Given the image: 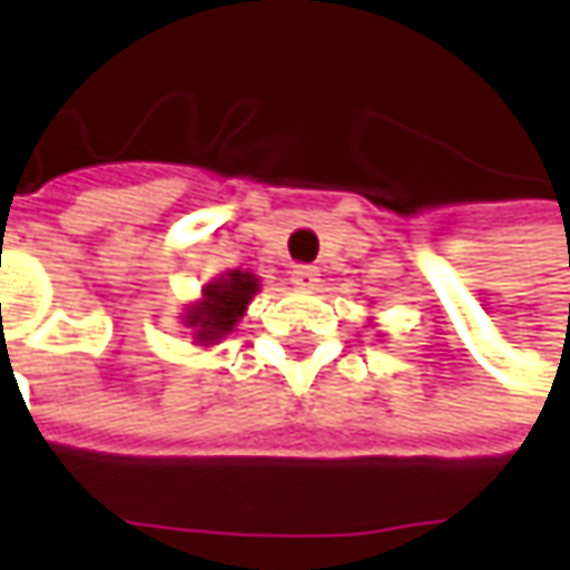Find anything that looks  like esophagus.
<instances>
[{
	"label": "esophagus",
	"mask_w": 570,
	"mask_h": 570,
	"mask_svg": "<svg viewBox=\"0 0 570 570\" xmlns=\"http://www.w3.org/2000/svg\"><path fill=\"white\" fill-rule=\"evenodd\" d=\"M289 281L299 289H315L321 284V271L312 268V265H296V268L289 271Z\"/></svg>",
	"instance_id": "34e87169"
}]
</instances>
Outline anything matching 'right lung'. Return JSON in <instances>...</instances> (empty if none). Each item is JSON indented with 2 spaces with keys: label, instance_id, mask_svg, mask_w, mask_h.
Segmentation results:
<instances>
[{
  "label": "right lung",
  "instance_id": "right-lung-1",
  "mask_svg": "<svg viewBox=\"0 0 570 570\" xmlns=\"http://www.w3.org/2000/svg\"><path fill=\"white\" fill-rule=\"evenodd\" d=\"M262 289L253 271H224L215 281L203 286V296L189 302L184 308V327H189V336L196 346H218L227 334H234L239 317L246 315L249 302Z\"/></svg>",
  "mask_w": 570,
  "mask_h": 570
}]
</instances>
